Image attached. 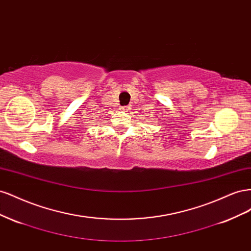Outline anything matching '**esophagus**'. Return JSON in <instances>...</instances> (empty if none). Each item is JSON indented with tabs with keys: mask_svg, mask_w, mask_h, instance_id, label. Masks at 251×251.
Returning a JSON list of instances; mask_svg holds the SVG:
<instances>
[{
	"mask_svg": "<svg viewBox=\"0 0 251 251\" xmlns=\"http://www.w3.org/2000/svg\"><path fill=\"white\" fill-rule=\"evenodd\" d=\"M123 110L125 111V112H126V111H128V107H127V105H126V107H124L123 108Z\"/></svg>",
	"mask_w": 251,
	"mask_h": 251,
	"instance_id": "1",
	"label": "esophagus"
}]
</instances>
